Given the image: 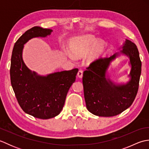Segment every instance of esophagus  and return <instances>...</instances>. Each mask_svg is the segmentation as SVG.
<instances>
[{
    "instance_id": "1",
    "label": "esophagus",
    "mask_w": 149,
    "mask_h": 149,
    "mask_svg": "<svg viewBox=\"0 0 149 149\" xmlns=\"http://www.w3.org/2000/svg\"><path fill=\"white\" fill-rule=\"evenodd\" d=\"M83 71L82 70H79L77 73V76L79 78H82L83 77Z\"/></svg>"
}]
</instances>
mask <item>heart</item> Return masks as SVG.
<instances>
[{
	"label": "heart",
	"instance_id": "heart-1",
	"mask_svg": "<svg viewBox=\"0 0 149 149\" xmlns=\"http://www.w3.org/2000/svg\"><path fill=\"white\" fill-rule=\"evenodd\" d=\"M98 41L99 40L91 35L77 37L70 42L69 49L72 55L76 58L83 57L90 52L88 56V60L91 61L99 58L105 49L104 43L100 42L97 43ZM66 55L70 59L74 58L70 53L67 52Z\"/></svg>",
	"mask_w": 149,
	"mask_h": 149
}]
</instances>
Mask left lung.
Here are the masks:
<instances>
[{"instance_id": "1", "label": "left lung", "mask_w": 149, "mask_h": 149, "mask_svg": "<svg viewBox=\"0 0 149 149\" xmlns=\"http://www.w3.org/2000/svg\"><path fill=\"white\" fill-rule=\"evenodd\" d=\"M123 54L130 59L131 80L125 84H115L106 77L110 62L118 56L93 61L83 73L84 95L88 110L99 116H113L130 107L136 96L141 72V61L136 45L130 40L123 43Z\"/></svg>"}]
</instances>
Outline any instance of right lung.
<instances>
[{"instance_id":"obj_1","label":"right lung","mask_w":149,"mask_h":149,"mask_svg":"<svg viewBox=\"0 0 149 149\" xmlns=\"http://www.w3.org/2000/svg\"><path fill=\"white\" fill-rule=\"evenodd\" d=\"M52 31L38 26L27 30L15 43L11 59V83L19 105L25 113L40 119L53 118L61 111L79 70L74 68L41 76L25 65L24 44L33 38L50 35Z\"/></svg>"}]
</instances>
